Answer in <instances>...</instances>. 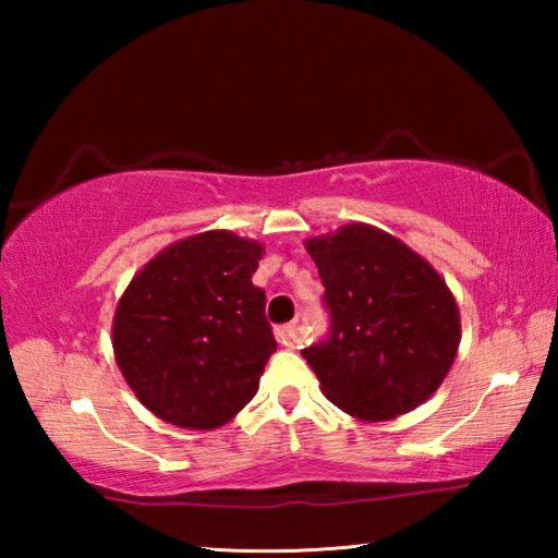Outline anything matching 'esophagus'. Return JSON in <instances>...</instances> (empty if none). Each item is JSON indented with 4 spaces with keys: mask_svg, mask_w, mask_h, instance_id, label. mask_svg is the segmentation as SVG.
Segmentation results:
<instances>
[{
    "mask_svg": "<svg viewBox=\"0 0 558 558\" xmlns=\"http://www.w3.org/2000/svg\"><path fill=\"white\" fill-rule=\"evenodd\" d=\"M276 339L282 347H295L298 344V325L290 323V325L276 327Z\"/></svg>",
    "mask_w": 558,
    "mask_h": 558,
    "instance_id": "obj_1",
    "label": "esophagus"
}]
</instances>
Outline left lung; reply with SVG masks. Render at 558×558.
Here are the masks:
<instances>
[{
  "label": "left lung",
  "instance_id": "1",
  "mask_svg": "<svg viewBox=\"0 0 558 558\" xmlns=\"http://www.w3.org/2000/svg\"><path fill=\"white\" fill-rule=\"evenodd\" d=\"M325 286L329 335L302 349L323 393L359 421L413 411L446 379L460 344L456 298L391 233L347 223L305 243Z\"/></svg>",
  "mask_w": 558,
  "mask_h": 558
}]
</instances>
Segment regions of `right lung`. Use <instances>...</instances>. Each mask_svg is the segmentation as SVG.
<instances>
[{
	"instance_id": "right-lung-1",
	"label": "right lung",
	"mask_w": 558,
	"mask_h": 558,
	"mask_svg": "<svg viewBox=\"0 0 558 558\" xmlns=\"http://www.w3.org/2000/svg\"><path fill=\"white\" fill-rule=\"evenodd\" d=\"M258 241L206 231L167 245L130 280L112 349L140 403L179 428L229 423L258 391L276 337L253 286Z\"/></svg>"
}]
</instances>
